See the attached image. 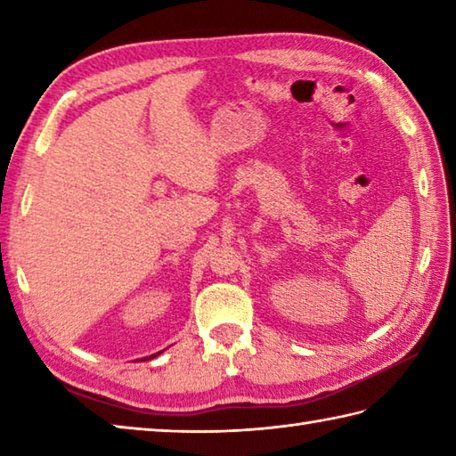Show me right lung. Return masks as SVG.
Wrapping results in <instances>:
<instances>
[{"label": "right lung", "mask_w": 456, "mask_h": 456, "mask_svg": "<svg viewBox=\"0 0 456 456\" xmlns=\"http://www.w3.org/2000/svg\"><path fill=\"white\" fill-rule=\"evenodd\" d=\"M162 353V351H160ZM160 353H157V354H151V356H147V358H144V361H151V358H154V356H159Z\"/></svg>", "instance_id": "1"}]
</instances>
